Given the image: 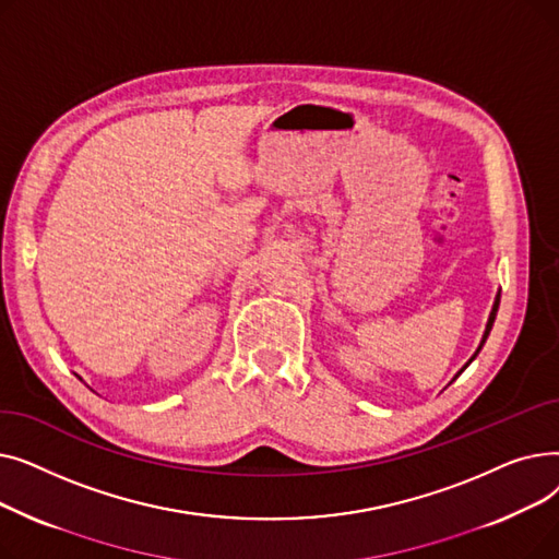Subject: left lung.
I'll use <instances>...</instances> for the list:
<instances>
[{"label": "left lung", "instance_id": "obj_1", "mask_svg": "<svg viewBox=\"0 0 559 559\" xmlns=\"http://www.w3.org/2000/svg\"><path fill=\"white\" fill-rule=\"evenodd\" d=\"M498 304H501V295H496V301H493V308H491V314H489V321H487V329H485V335H483V342H480V346H478V350H476V354H474V358L480 354V348H483V344H485V340H487V335H489V331H491V326H493V319H496V312H498ZM472 358V360H474ZM472 360H468V362H472ZM466 362V365H468ZM464 365V367H466ZM462 367V369H464Z\"/></svg>", "mask_w": 559, "mask_h": 559}]
</instances>
